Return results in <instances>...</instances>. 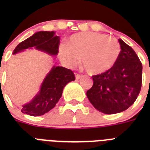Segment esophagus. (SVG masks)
<instances>
[{
    "instance_id": "34e87169",
    "label": "esophagus",
    "mask_w": 150,
    "mask_h": 150,
    "mask_svg": "<svg viewBox=\"0 0 150 150\" xmlns=\"http://www.w3.org/2000/svg\"><path fill=\"white\" fill-rule=\"evenodd\" d=\"M82 76L81 74H75V78H76V79H80V77Z\"/></svg>"
}]
</instances>
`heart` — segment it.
Wrapping results in <instances>:
<instances>
[{"label": "heart", "instance_id": "b5f03b06", "mask_svg": "<svg viewBox=\"0 0 150 150\" xmlns=\"http://www.w3.org/2000/svg\"><path fill=\"white\" fill-rule=\"evenodd\" d=\"M120 46L114 38L95 32L72 34L67 43L59 45L58 55L64 65L73 68L80 62L92 75L107 72L116 64Z\"/></svg>", "mask_w": 150, "mask_h": 150}]
</instances>
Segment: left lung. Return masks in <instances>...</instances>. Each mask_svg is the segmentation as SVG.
Instances as JSON below:
<instances>
[{"label": "left lung", "instance_id": "1", "mask_svg": "<svg viewBox=\"0 0 150 150\" xmlns=\"http://www.w3.org/2000/svg\"><path fill=\"white\" fill-rule=\"evenodd\" d=\"M121 51L116 64L107 72L92 76L93 86L86 92L95 109L115 114L134 103L142 84V64L134 50L119 39Z\"/></svg>", "mask_w": 150, "mask_h": 150}]
</instances>
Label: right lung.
Instances as JSON below:
<instances>
[{"label":"right lung","instance_id":"obj_1","mask_svg":"<svg viewBox=\"0 0 150 150\" xmlns=\"http://www.w3.org/2000/svg\"><path fill=\"white\" fill-rule=\"evenodd\" d=\"M55 34L54 30L38 31L21 42L13 50V54L34 48L55 56L58 54L60 38ZM74 80H75V76L72 71L54 65L43 79L38 93L30 102L22 106V112L32 116L44 115L55 107L62 97L64 86Z\"/></svg>","mask_w":150,"mask_h":150}]
</instances>
